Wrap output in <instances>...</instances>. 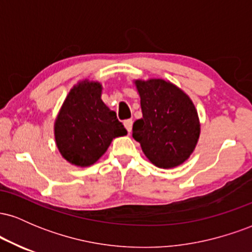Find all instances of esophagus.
Wrapping results in <instances>:
<instances>
[{
	"label": "esophagus",
	"instance_id": "esophagus-1",
	"mask_svg": "<svg viewBox=\"0 0 252 252\" xmlns=\"http://www.w3.org/2000/svg\"><path fill=\"white\" fill-rule=\"evenodd\" d=\"M124 126H126V129L128 130V132L131 131L132 129V120H126L124 121Z\"/></svg>",
	"mask_w": 252,
	"mask_h": 252
}]
</instances>
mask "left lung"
<instances>
[{
    "instance_id": "8db88e82",
    "label": "left lung",
    "mask_w": 252,
    "mask_h": 252,
    "mask_svg": "<svg viewBox=\"0 0 252 252\" xmlns=\"http://www.w3.org/2000/svg\"><path fill=\"white\" fill-rule=\"evenodd\" d=\"M143 117L132 126V137L160 168L184 163L194 150L200 123L190 98L163 79L135 80Z\"/></svg>"
}]
</instances>
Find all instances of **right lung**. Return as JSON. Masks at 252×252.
<instances>
[{
    "label": "right lung",
    "instance_id": "add662e5",
    "mask_svg": "<svg viewBox=\"0 0 252 252\" xmlns=\"http://www.w3.org/2000/svg\"><path fill=\"white\" fill-rule=\"evenodd\" d=\"M98 82L78 83L66 97L56 123L54 136L60 154L79 167L94 164L115 137L126 135L116 112L103 103Z\"/></svg>",
    "mask_w": 252,
    "mask_h": 252
}]
</instances>
